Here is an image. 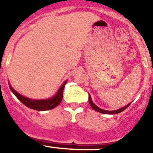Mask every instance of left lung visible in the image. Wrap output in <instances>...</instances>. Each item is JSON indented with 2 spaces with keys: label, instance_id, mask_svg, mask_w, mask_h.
<instances>
[{
  "label": "left lung",
  "instance_id": "1",
  "mask_svg": "<svg viewBox=\"0 0 153 153\" xmlns=\"http://www.w3.org/2000/svg\"><path fill=\"white\" fill-rule=\"evenodd\" d=\"M89 103H90L91 107H92V108L95 110V111H97V112L101 113V114H119V113L122 112L123 111H124L125 109L127 108L128 107V105H130V103H129L128 105H127L124 106L123 108H120L118 110H116V111H105V110L100 108H98L97 105H95L93 103V102L92 101V99H91V97H90V95H89Z\"/></svg>",
  "mask_w": 153,
  "mask_h": 153
}]
</instances>
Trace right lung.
<instances>
[{
    "mask_svg": "<svg viewBox=\"0 0 153 153\" xmlns=\"http://www.w3.org/2000/svg\"><path fill=\"white\" fill-rule=\"evenodd\" d=\"M66 82L67 81L65 82L63 84V85L60 87L58 92L54 97L47 100H31L24 97L19 93H18L16 90H13L11 86H10V89L17 98L24 105H25L27 107L36 110V111H48V110H51L56 108L61 102L63 98V91L66 84Z\"/></svg>",
    "mask_w": 153,
    "mask_h": 153,
    "instance_id": "1",
    "label": "right lung"
}]
</instances>
